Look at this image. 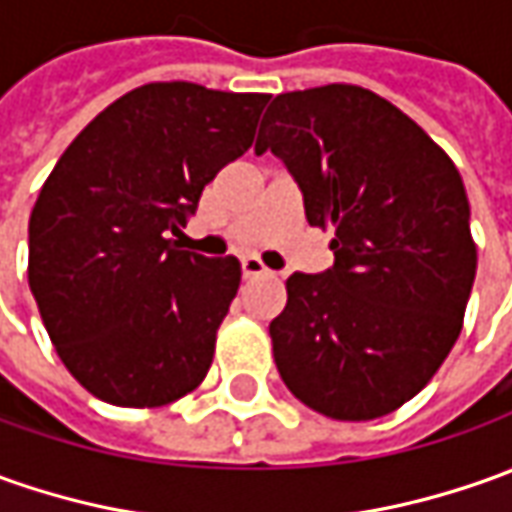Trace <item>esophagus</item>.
<instances>
[{
  "label": "esophagus",
  "mask_w": 512,
  "mask_h": 512,
  "mask_svg": "<svg viewBox=\"0 0 512 512\" xmlns=\"http://www.w3.org/2000/svg\"><path fill=\"white\" fill-rule=\"evenodd\" d=\"M241 271L246 280H252V277H274V271H269L257 257H243L241 260Z\"/></svg>",
  "instance_id": "1"
}]
</instances>
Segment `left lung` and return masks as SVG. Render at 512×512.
Segmentation results:
<instances>
[{
    "instance_id": "obj_1",
    "label": "left lung",
    "mask_w": 512,
    "mask_h": 512,
    "mask_svg": "<svg viewBox=\"0 0 512 512\" xmlns=\"http://www.w3.org/2000/svg\"><path fill=\"white\" fill-rule=\"evenodd\" d=\"M300 184L311 227L333 229V266L294 271L269 325L285 387L333 420H375L412 401L462 330L476 277L460 170L420 125L370 89L285 92L255 154Z\"/></svg>"
}]
</instances>
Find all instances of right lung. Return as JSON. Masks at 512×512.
I'll return each mask as SVG.
<instances>
[{
	"instance_id": "right-lung-1",
	"label": "right lung",
	"mask_w": 512,
	"mask_h": 512,
	"mask_svg": "<svg viewBox=\"0 0 512 512\" xmlns=\"http://www.w3.org/2000/svg\"><path fill=\"white\" fill-rule=\"evenodd\" d=\"M269 95L145 83L66 148L30 212L27 280L75 381L128 409L204 381L238 257L184 252L204 184L252 148Z\"/></svg>"
}]
</instances>
